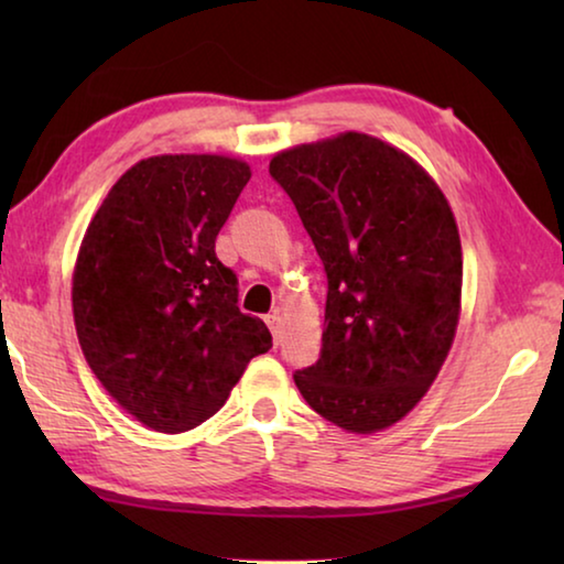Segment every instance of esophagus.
<instances>
[{"instance_id": "1", "label": "esophagus", "mask_w": 564, "mask_h": 564, "mask_svg": "<svg viewBox=\"0 0 564 564\" xmlns=\"http://www.w3.org/2000/svg\"><path fill=\"white\" fill-rule=\"evenodd\" d=\"M265 323H269V328L273 333V340L279 343L281 340V316L279 313H269V316H265Z\"/></svg>"}]
</instances>
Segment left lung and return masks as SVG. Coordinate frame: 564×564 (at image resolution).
I'll return each instance as SVG.
<instances>
[{
	"label": "left lung",
	"instance_id": "1",
	"mask_svg": "<svg viewBox=\"0 0 564 564\" xmlns=\"http://www.w3.org/2000/svg\"><path fill=\"white\" fill-rule=\"evenodd\" d=\"M269 174L328 275L321 356L295 386L338 427L383 431L425 395L453 346L463 248L451 206L408 154L356 131L281 151Z\"/></svg>",
	"mask_w": 564,
	"mask_h": 564
}]
</instances>
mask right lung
I'll return each instance as SVG.
<instances>
[{
  "label": "right lung",
  "instance_id": "1",
  "mask_svg": "<svg viewBox=\"0 0 564 564\" xmlns=\"http://www.w3.org/2000/svg\"><path fill=\"white\" fill-rule=\"evenodd\" d=\"M251 178L243 161L181 154L139 161L84 234L74 269L76 336L117 403L159 433L212 417L269 350L265 323L238 308L216 236Z\"/></svg>",
  "mask_w": 564,
  "mask_h": 564
}]
</instances>
